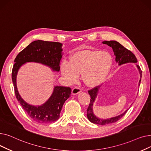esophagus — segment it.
I'll use <instances>...</instances> for the list:
<instances>
[{
	"mask_svg": "<svg viewBox=\"0 0 151 151\" xmlns=\"http://www.w3.org/2000/svg\"><path fill=\"white\" fill-rule=\"evenodd\" d=\"M81 92V89L80 88H78V87H75L73 89H72V94L73 95H77L78 93H80Z\"/></svg>",
	"mask_w": 151,
	"mask_h": 151,
	"instance_id": "34e87169",
	"label": "esophagus"
}]
</instances>
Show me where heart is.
<instances>
[{
    "label": "heart",
    "mask_w": 151,
    "mask_h": 151,
    "mask_svg": "<svg viewBox=\"0 0 151 151\" xmlns=\"http://www.w3.org/2000/svg\"><path fill=\"white\" fill-rule=\"evenodd\" d=\"M113 64L111 55L106 51L83 50L73 53L68 62L61 63L62 76L70 84L76 82L81 74L82 80L88 86H93L104 81Z\"/></svg>",
    "instance_id": "heart-1"
}]
</instances>
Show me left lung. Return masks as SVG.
Here are the masks:
<instances>
[{
    "instance_id": "obj_1",
    "label": "left lung",
    "mask_w": 151,
    "mask_h": 151,
    "mask_svg": "<svg viewBox=\"0 0 151 151\" xmlns=\"http://www.w3.org/2000/svg\"><path fill=\"white\" fill-rule=\"evenodd\" d=\"M102 43L107 45L109 46L112 47L114 55L116 57V58H115L116 62V63H118L119 65L125 64V63H137L138 61H137V58L135 57V55H134L130 51H129V50L124 47L121 43H119L118 42L115 41V40L104 41L102 42ZM136 65L139 71V75H140V80H139V83H138V86H139V84L141 83V76H142V71H141V70L139 66L137 64H136ZM101 86H102V84L99 86H97V87H96V88H94L93 89L88 91L91 99V101H90V104L88 108V109H87V116H88V118L89 120V121L91 122L92 123L104 125L116 122L117 121L119 120L122 117H123L124 115L127 113V111L129 109L125 110L123 113H122L119 115L116 116L115 117H110L109 119H100L95 115L93 113V104H94L95 101H96L99 91L100 89V88L101 87Z\"/></svg>"
}]
</instances>
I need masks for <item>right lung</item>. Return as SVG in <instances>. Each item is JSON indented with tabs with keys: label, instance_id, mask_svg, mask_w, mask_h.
<instances>
[{
	"label": "right lung",
	"instance_id": "right-lung-1",
	"mask_svg": "<svg viewBox=\"0 0 151 151\" xmlns=\"http://www.w3.org/2000/svg\"><path fill=\"white\" fill-rule=\"evenodd\" d=\"M62 44L59 42L35 40L21 51L14 59L12 70V81L16 97L22 108L32 119L40 124L56 121L65 101L70 97L71 89L68 87L55 86L50 97L42 105H30L21 97L17 85L19 69L27 62H36L47 66L53 71L59 72L62 57Z\"/></svg>",
	"mask_w": 151,
	"mask_h": 151
}]
</instances>
